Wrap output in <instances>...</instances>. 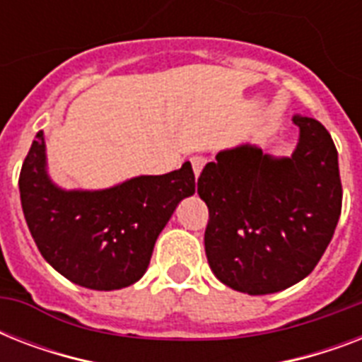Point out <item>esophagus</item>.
I'll return each mask as SVG.
<instances>
[{
    "mask_svg": "<svg viewBox=\"0 0 362 362\" xmlns=\"http://www.w3.org/2000/svg\"><path fill=\"white\" fill-rule=\"evenodd\" d=\"M204 165H206V159L203 158V156H195V158H192V167H193V173H195V176H201V173H203Z\"/></svg>",
    "mask_w": 362,
    "mask_h": 362,
    "instance_id": "obj_1",
    "label": "esophagus"
}]
</instances>
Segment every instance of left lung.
I'll use <instances>...</instances> for the list:
<instances>
[{
  "mask_svg": "<svg viewBox=\"0 0 362 362\" xmlns=\"http://www.w3.org/2000/svg\"><path fill=\"white\" fill-rule=\"evenodd\" d=\"M297 148L287 158L257 144L221 150L197 182L209 206L204 252L235 291L269 295L295 286L320 263L342 210L338 152L329 131L293 116Z\"/></svg>",
  "mask_w": 362,
  "mask_h": 362,
  "instance_id": "1",
  "label": "left lung"
}]
</instances>
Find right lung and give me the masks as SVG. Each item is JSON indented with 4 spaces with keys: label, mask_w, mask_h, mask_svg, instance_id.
<instances>
[{
    "label": "right lung",
    "mask_w": 362,
    "mask_h": 362,
    "mask_svg": "<svg viewBox=\"0 0 362 362\" xmlns=\"http://www.w3.org/2000/svg\"><path fill=\"white\" fill-rule=\"evenodd\" d=\"M25 223L47 263L76 286L112 291L144 276L153 244L182 199L195 193L186 161L167 175H142L107 189H64L47 169L39 131L20 170Z\"/></svg>",
    "instance_id": "right-lung-1"
}]
</instances>
